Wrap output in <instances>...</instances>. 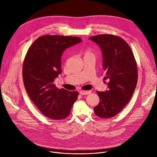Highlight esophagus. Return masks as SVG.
Wrapping results in <instances>:
<instances>
[{"label":"esophagus","instance_id":"1","mask_svg":"<svg viewBox=\"0 0 157 157\" xmlns=\"http://www.w3.org/2000/svg\"><path fill=\"white\" fill-rule=\"evenodd\" d=\"M80 94L81 95H88L91 94V91H84L82 90V91H80Z\"/></svg>","mask_w":157,"mask_h":157}]
</instances>
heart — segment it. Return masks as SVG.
Here are the masks:
<instances>
[{
    "instance_id": "1",
    "label": "heart",
    "mask_w": 157,
    "mask_h": 157,
    "mask_svg": "<svg viewBox=\"0 0 157 157\" xmlns=\"http://www.w3.org/2000/svg\"><path fill=\"white\" fill-rule=\"evenodd\" d=\"M82 53L84 55V57L86 56H94V52L90 50H84L82 51Z\"/></svg>"
}]
</instances>
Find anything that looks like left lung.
I'll use <instances>...</instances> for the list:
<instances>
[{"mask_svg": "<svg viewBox=\"0 0 157 157\" xmlns=\"http://www.w3.org/2000/svg\"><path fill=\"white\" fill-rule=\"evenodd\" d=\"M100 47L103 68L109 79L105 92H97L99 103L94 107L102 118L117 115L129 102L137 82V67L134 54L127 42L113 35H98L89 38Z\"/></svg>", "mask_w": 157, "mask_h": 157, "instance_id": "1", "label": "left lung"}]
</instances>
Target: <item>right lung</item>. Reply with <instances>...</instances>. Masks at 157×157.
<instances>
[{
	"instance_id": "add662e5",
	"label": "right lung",
	"mask_w": 157,
	"mask_h": 157,
	"mask_svg": "<svg viewBox=\"0 0 157 157\" xmlns=\"http://www.w3.org/2000/svg\"><path fill=\"white\" fill-rule=\"evenodd\" d=\"M82 41L77 36L44 35L28 50L23 65L27 94L40 112L50 119L67 118L78 92L56 88L54 80L61 73V57L65 50Z\"/></svg>"
}]
</instances>
